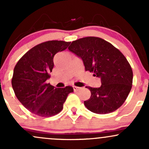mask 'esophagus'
Listing matches in <instances>:
<instances>
[{"label":"esophagus","mask_w":149,"mask_h":149,"mask_svg":"<svg viewBox=\"0 0 149 149\" xmlns=\"http://www.w3.org/2000/svg\"><path fill=\"white\" fill-rule=\"evenodd\" d=\"M73 88L74 91H78V90H80V89H82V88H80V87H77V86H73Z\"/></svg>","instance_id":"esophagus-1"}]
</instances>
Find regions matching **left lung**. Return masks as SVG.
I'll list each match as a JSON object with an SVG mask.
<instances>
[{
    "mask_svg": "<svg viewBox=\"0 0 149 149\" xmlns=\"http://www.w3.org/2000/svg\"><path fill=\"white\" fill-rule=\"evenodd\" d=\"M71 52L83 59L85 71L100 77L102 85L86 87L91 97L84 104L90 111L107 114L123 104L132 85L133 72L125 57L112 44L99 37L78 39L69 47Z\"/></svg>",
    "mask_w": 149,
    "mask_h": 149,
    "instance_id": "left-lung-1",
    "label": "left lung"
}]
</instances>
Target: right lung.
Returning <instances> with one entry per match:
<instances>
[{
    "instance_id": "right-lung-1",
    "label": "right lung",
    "mask_w": 149,
    "mask_h": 149,
    "mask_svg": "<svg viewBox=\"0 0 149 149\" xmlns=\"http://www.w3.org/2000/svg\"><path fill=\"white\" fill-rule=\"evenodd\" d=\"M71 42L49 40L34 46L15 65L12 86L22 105L30 112L40 117L57 115L69 93L71 86L56 88L46 80L54 67V55L64 50Z\"/></svg>"
}]
</instances>
